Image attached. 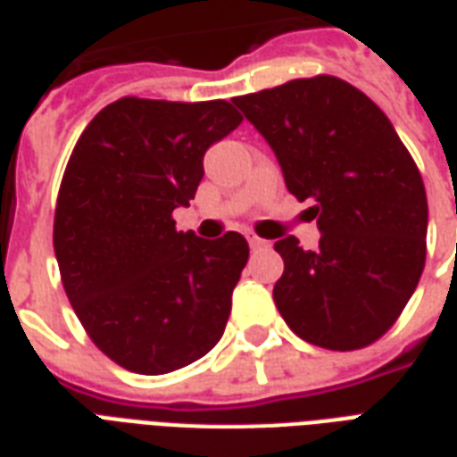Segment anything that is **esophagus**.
<instances>
[{
    "label": "esophagus",
    "mask_w": 457,
    "mask_h": 457,
    "mask_svg": "<svg viewBox=\"0 0 457 457\" xmlns=\"http://www.w3.org/2000/svg\"><path fill=\"white\" fill-rule=\"evenodd\" d=\"M248 243H251V251H268L270 248V243L265 238H261V236H255V233L248 236Z\"/></svg>",
    "instance_id": "1"
}]
</instances>
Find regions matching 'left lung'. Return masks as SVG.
<instances>
[{
    "label": "left lung",
    "mask_w": 457,
    "mask_h": 457,
    "mask_svg": "<svg viewBox=\"0 0 457 457\" xmlns=\"http://www.w3.org/2000/svg\"><path fill=\"white\" fill-rule=\"evenodd\" d=\"M279 160L287 189L314 199V251L295 236L275 251L285 272L272 299L287 326L328 351L387 334L426 262L428 204L421 172L368 95L334 75L289 79L233 96Z\"/></svg>",
    "instance_id": "obj_1"
}]
</instances>
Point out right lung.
I'll return each mask as SVG.
<instances>
[{
  "label": "right lung",
  "mask_w": 457,
  "mask_h": 457,
  "mask_svg": "<svg viewBox=\"0 0 457 457\" xmlns=\"http://www.w3.org/2000/svg\"><path fill=\"white\" fill-rule=\"evenodd\" d=\"M243 121L226 99L121 96L87 123L60 182L53 248L79 324L138 375H165L214 348L248 243L175 228L212 143Z\"/></svg>",
  "instance_id": "add662e5"
}]
</instances>
